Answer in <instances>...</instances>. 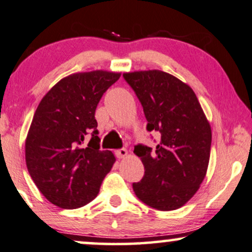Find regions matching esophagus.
Wrapping results in <instances>:
<instances>
[{
    "label": "esophagus",
    "instance_id": "1",
    "mask_svg": "<svg viewBox=\"0 0 252 252\" xmlns=\"http://www.w3.org/2000/svg\"><path fill=\"white\" fill-rule=\"evenodd\" d=\"M115 155L119 159H122V158H126V156H128V151H126V149H119L115 151Z\"/></svg>",
    "mask_w": 252,
    "mask_h": 252
}]
</instances>
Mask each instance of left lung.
Here are the masks:
<instances>
[{"label": "left lung", "mask_w": 252, "mask_h": 252, "mask_svg": "<svg viewBox=\"0 0 252 252\" xmlns=\"http://www.w3.org/2000/svg\"><path fill=\"white\" fill-rule=\"evenodd\" d=\"M141 101L149 131L160 133L156 151L136 145L144 177L133 183L141 201L158 211H174L190 200L205 179L211 157L212 129L195 93L176 76L159 69L123 74Z\"/></svg>", "instance_id": "8db88e82"}]
</instances>
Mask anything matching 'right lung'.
Masks as SVG:
<instances>
[{"instance_id":"1","label":"right lung","mask_w":252,"mask_h":252,"mask_svg":"<svg viewBox=\"0 0 252 252\" xmlns=\"http://www.w3.org/2000/svg\"><path fill=\"white\" fill-rule=\"evenodd\" d=\"M120 76L102 69L74 73L38 104L25 139V161L40 193L60 208L75 209L94 200L115 163L113 152L100 150L95 109Z\"/></svg>"}]
</instances>
